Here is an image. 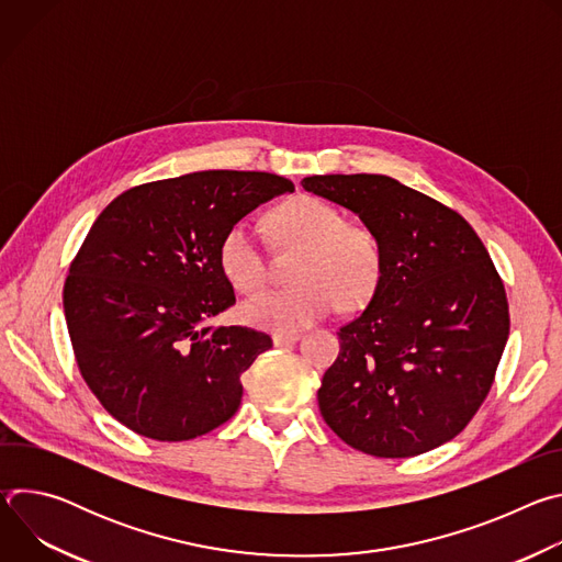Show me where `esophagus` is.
I'll return each instance as SVG.
<instances>
[{
  "mask_svg": "<svg viewBox=\"0 0 562 562\" xmlns=\"http://www.w3.org/2000/svg\"><path fill=\"white\" fill-rule=\"evenodd\" d=\"M300 340L297 334H273V345L276 347H289V345H295Z\"/></svg>",
  "mask_w": 562,
  "mask_h": 562,
  "instance_id": "obj_1",
  "label": "esophagus"
}]
</instances>
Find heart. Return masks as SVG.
<instances>
[{
	"label": "heart",
	"mask_w": 562,
	"mask_h": 562,
	"mask_svg": "<svg viewBox=\"0 0 562 562\" xmlns=\"http://www.w3.org/2000/svg\"><path fill=\"white\" fill-rule=\"evenodd\" d=\"M271 226L282 243L300 245L291 286L265 289L247 297L239 313L249 325L291 334L327 317L338 297L356 306L371 297L380 280V249L375 237L329 202L300 195L271 213ZM220 269L239 291H254L265 282L267 267L260 239L249 220L233 222L220 239Z\"/></svg>",
	"instance_id": "1"
}]
</instances>
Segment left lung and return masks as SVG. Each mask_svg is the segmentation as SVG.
Returning <instances> with one entry per match:
<instances>
[{"instance_id":"8db88e82","label":"left lung","mask_w":562,"mask_h":562,"mask_svg":"<svg viewBox=\"0 0 562 562\" xmlns=\"http://www.w3.org/2000/svg\"><path fill=\"white\" fill-rule=\"evenodd\" d=\"M304 191L356 213L380 249L367 308L345 325L317 389L353 449L409 458L456 438L487 397L509 338L503 280L464 217L386 176H311Z\"/></svg>"}]
</instances>
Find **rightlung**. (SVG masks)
<instances>
[{
	"label": "right lung",
	"mask_w": 562,
	"mask_h": 562,
	"mask_svg": "<svg viewBox=\"0 0 562 562\" xmlns=\"http://www.w3.org/2000/svg\"><path fill=\"white\" fill-rule=\"evenodd\" d=\"M293 184L258 171H200L117 195L91 226L64 284L75 360L131 431L191 440L226 423L243 373L273 347L249 327H209L235 304L220 269L226 228Z\"/></svg>",
	"instance_id": "add662e5"
}]
</instances>
